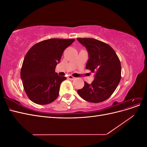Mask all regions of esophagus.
I'll return each mask as SVG.
<instances>
[{"instance_id": "esophagus-1", "label": "esophagus", "mask_w": 147, "mask_h": 147, "mask_svg": "<svg viewBox=\"0 0 147 147\" xmlns=\"http://www.w3.org/2000/svg\"><path fill=\"white\" fill-rule=\"evenodd\" d=\"M68 78H69V79L71 80H73L75 79V77H74L73 76H72V75H69V76L68 77Z\"/></svg>"}]
</instances>
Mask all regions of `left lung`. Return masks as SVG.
I'll return each mask as SVG.
<instances>
[{
	"label": "left lung",
	"mask_w": 147,
	"mask_h": 147,
	"mask_svg": "<svg viewBox=\"0 0 147 147\" xmlns=\"http://www.w3.org/2000/svg\"><path fill=\"white\" fill-rule=\"evenodd\" d=\"M77 39L88 52L86 69L96 73L91 84L84 82L83 88L77 91L78 94L88 102H103L113 94L121 80L120 61L113 49L108 44L94 38Z\"/></svg>",
	"instance_id": "left-lung-1"
}]
</instances>
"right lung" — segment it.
<instances>
[{"label": "right lung", "instance_id": "obj_1", "mask_svg": "<svg viewBox=\"0 0 147 147\" xmlns=\"http://www.w3.org/2000/svg\"><path fill=\"white\" fill-rule=\"evenodd\" d=\"M75 39L50 38L35 44L26 55L21 78L29 99L39 105L50 104L57 99L61 83L66 77L55 72L65 49Z\"/></svg>", "mask_w": 147, "mask_h": 147}]
</instances>
